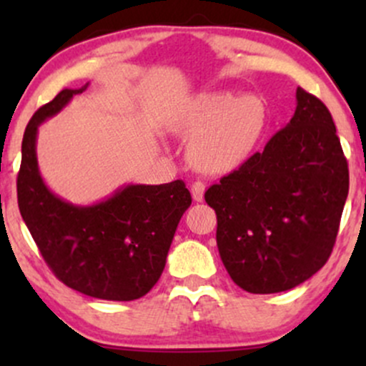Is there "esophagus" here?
<instances>
[{
  "mask_svg": "<svg viewBox=\"0 0 366 366\" xmlns=\"http://www.w3.org/2000/svg\"><path fill=\"white\" fill-rule=\"evenodd\" d=\"M191 194H192V199L197 201V203H201V201L204 199V184L199 182V180L192 184Z\"/></svg>",
  "mask_w": 366,
  "mask_h": 366,
  "instance_id": "1",
  "label": "esophagus"
}]
</instances>
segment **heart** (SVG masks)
<instances>
[{
	"label": "heart",
	"mask_w": 366,
	"mask_h": 366,
	"mask_svg": "<svg viewBox=\"0 0 366 366\" xmlns=\"http://www.w3.org/2000/svg\"><path fill=\"white\" fill-rule=\"evenodd\" d=\"M264 107L254 96L237 98L215 91L196 96L175 122V130L189 142L191 165L204 174L237 169L262 136Z\"/></svg>",
	"instance_id": "obj_1"
}]
</instances>
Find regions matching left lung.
Segmentation results:
<instances>
[{"label": "left lung", "instance_id": "left-lung-1", "mask_svg": "<svg viewBox=\"0 0 366 366\" xmlns=\"http://www.w3.org/2000/svg\"><path fill=\"white\" fill-rule=\"evenodd\" d=\"M347 191V162L330 112L297 87L289 124L204 192L230 279L253 294L308 280L332 253Z\"/></svg>", "mask_w": 366, "mask_h": 366}]
</instances>
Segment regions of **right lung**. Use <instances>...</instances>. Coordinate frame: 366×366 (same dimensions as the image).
<instances>
[{"instance_id":"add662e5","label":"right lung","mask_w":366,"mask_h":366,"mask_svg":"<svg viewBox=\"0 0 366 366\" xmlns=\"http://www.w3.org/2000/svg\"><path fill=\"white\" fill-rule=\"evenodd\" d=\"M87 86L58 92L29 122L16 179L20 215L63 284L98 300H139L158 282L192 199L182 180L127 184L92 204L69 203L46 186L37 165V130Z\"/></svg>"}]
</instances>
